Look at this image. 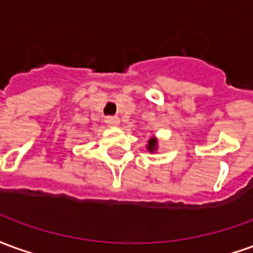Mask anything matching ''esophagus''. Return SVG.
Here are the masks:
<instances>
[{"label":"esophagus","mask_w":253,"mask_h":253,"mask_svg":"<svg viewBox=\"0 0 253 253\" xmlns=\"http://www.w3.org/2000/svg\"><path fill=\"white\" fill-rule=\"evenodd\" d=\"M105 123L110 127H118L121 125V119L118 116H108L105 118Z\"/></svg>","instance_id":"esophagus-1"}]
</instances>
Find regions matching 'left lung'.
I'll return each instance as SVG.
<instances>
[{
    "label": "left lung",
    "mask_w": 253,
    "mask_h": 253,
    "mask_svg": "<svg viewBox=\"0 0 253 253\" xmlns=\"http://www.w3.org/2000/svg\"><path fill=\"white\" fill-rule=\"evenodd\" d=\"M146 149H148L150 153H154V152H157V149H159V139L156 137H152L148 141V145H146Z\"/></svg>",
    "instance_id": "obj_1"
}]
</instances>
